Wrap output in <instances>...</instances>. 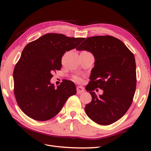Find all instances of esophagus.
<instances>
[{
	"label": "esophagus",
	"instance_id": "1",
	"mask_svg": "<svg viewBox=\"0 0 151 151\" xmlns=\"http://www.w3.org/2000/svg\"><path fill=\"white\" fill-rule=\"evenodd\" d=\"M84 91V88L83 86H77V93L78 94H81Z\"/></svg>",
	"mask_w": 151,
	"mask_h": 151
}]
</instances>
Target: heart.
I'll use <instances>...</instances> for the list:
<instances>
[{
    "label": "heart",
    "mask_w": 151,
    "mask_h": 151,
    "mask_svg": "<svg viewBox=\"0 0 151 151\" xmlns=\"http://www.w3.org/2000/svg\"><path fill=\"white\" fill-rule=\"evenodd\" d=\"M75 80H76V81L77 82V83H81V82L83 81V79H82L80 77H76Z\"/></svg>",
    "instance_id": "heart-1"
}]
</instances>
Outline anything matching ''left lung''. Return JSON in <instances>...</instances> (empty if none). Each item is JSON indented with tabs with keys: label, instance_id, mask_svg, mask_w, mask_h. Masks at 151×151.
Here are the masks:
<instances>
[{
	"label": "left lung",
	"instance_id": "8db88e82",
	"mask_svg": "<svg viewBox=\"0 0 151 151\" xmlns=\"http://www.w3.org/2000/svg\"><path fill=\"white\" fill-rule=\"evenodd\" d=\"M76 49L89 51L95 58L86 87L92 101L85 111L98 124L110 125L125 115L133 101L137 84L134 54L121 40L108 35L86 38ZM98 87L104 91L102 95L93 92Z\"/></svg>",
	"mask_w": 151,
	"mask_h": 151
}]
</instances>
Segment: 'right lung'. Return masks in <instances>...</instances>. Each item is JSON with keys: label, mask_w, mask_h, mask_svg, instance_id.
<instances>
[{"label": "right lung", "mask_w": 151, "mask_h": 151, "mask_svg": "<svg viewBox=\"0 0 151 151\" xmlns=\"http://www.w3.org/2000/svg\"><path fill=\"white\" fill-rule=\"evenodd\" d=\"M84 38L47 33L24 47L13 72L14 93L18 106L32 119L46 121L60 112L70 96L74 83L64 80L55 88L50 83L52 72L60 70L65 52L76 48Z\"/></svg>", "instance_id": "right-lung-1"}]
</instances>
